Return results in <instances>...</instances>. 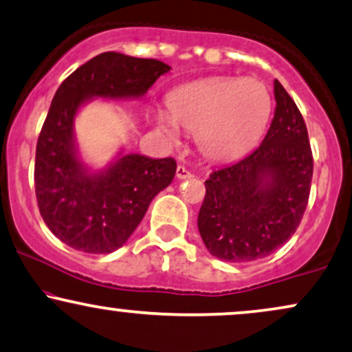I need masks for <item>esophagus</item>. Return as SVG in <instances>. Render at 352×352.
Instances as JSON below:
<instances>
[{"instance_id": "34e87169", "label": "esophagus", "mask_w": 352, "mask_h": 352, "mask_svg": "<svg viewBox=\"0 0 352 352\" xmlns=\"http://www.w3.org/2000/svg\"><path fill=\"white\" fill-rule=\"evenodd\" d=\"M177 177H179L180 180H187V179H192V172H188L187 168L184 167V165H179V167H177Z\"/></svg>"}]
</instances>
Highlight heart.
<instances>
[{
	"label": "heart",
	"instance_id": "1",
	"mask_svg": "<svg viewBox=\"0 0 352 352\" xmlns=\"http://www.w3.org/2000/svg\"><path fill=\"white\" fill-rule=\"evenodd\" d=\"M170 111L155 113V126L168 144H179L182 129L197 134L201 154L232 160L259 141L267 126L272 98L252 78L214 77L182 88L168 98Z\"/></svg>",
	"mask_w": 352,
	"mask_h": 352
}]
</instances>
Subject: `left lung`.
<instances>
[{"mask_svg":"<svg viewBox=\"0 0 352 352\" xmlns=\"http://www.w3.org/2000/svg\"><path fill=\"white\" fill-rule=\"evenodd\" d=\"M264 141L205 182L198 231L211 256L226 262L267 257L289 241L310 197L313 157L307 124L278 80Z\"/></svg>","mask_w":352,"mask_h":352,"instance_id":"8db88e82","label":"left lung"}]
</instances>
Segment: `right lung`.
<instances>
[{
    "label": "right lung",
    "mask_w": 352,
    "mask_h": 352,
    "mask_svg": "<svg viewBox=\"0 0 352 352\" xmlns=\"http://www.w3.org/2000/svg\"><path fill=\"white\" fill-rule=\"evenodd\" d=\"M170 67L155 58L103 52L78 67L55 91L37 139L34 185L41 217L62 243L109 254L133 234L152 198L172 184L177 162L122 154L101 170L82 162L75 116L95 98H141Z\"/></svg>",
    "instance_id": "1"
}]
</instances>
